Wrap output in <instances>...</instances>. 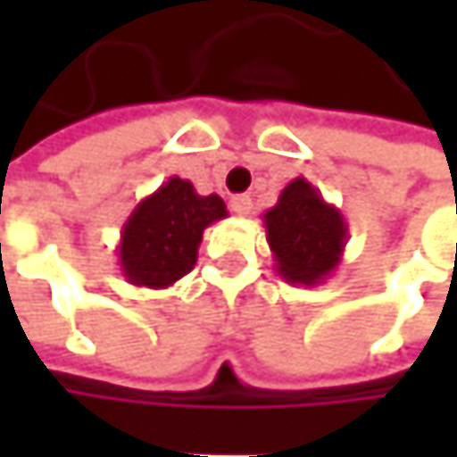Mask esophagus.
Here are the masks:
<instances>
[{"label": "esophagus", "mask_w": 457, "mask_h": 457, "mask_svg": "<svg viewBox=\"0 0 457 457\" xmlns=\"http://www.w3.org/2000/svg\"><path fill=\"white\" fill-rule=\"evenodd\" d=\"M229 209H232L237 217H245V214H251V198H248V195H235V198L229 201Z\"/></svg>", "instance_id": "1"}]
</instances>
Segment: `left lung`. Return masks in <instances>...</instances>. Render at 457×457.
Returning a JSON list of instances; mask_svg holds the SVG:
<instances>
[{"mask_svg":"<svg viewBox=\"0 0 457 457\" xmlns=\"http://www.w3.org/2000/svg\"><path fill=\"white\" fill-rule=\"evenodd\" d=\"M278 275L291 286H320L341 264L349 228L304 177L291 179L262 217Z\"/></svg>","mask_w":457,"mask_h":457,"instance_id":"left-lung-1","label":"left lung"}]
</instances>
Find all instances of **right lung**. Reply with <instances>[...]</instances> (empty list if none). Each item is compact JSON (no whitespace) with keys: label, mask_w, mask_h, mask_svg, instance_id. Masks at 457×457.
I'll return each mask as SVG.
<instances>
[{"label":"right lung","mask_w":457,"mask_h":457,"mask_svg":"<svg viewBox=\"0 0 457 457\" xmlns=\"http://www.w3.org/2000/svg\"><path fill=\"white\" fill-rule=\"evenodd\" d=\"M228 217L220 195H198L193 182L169 177L142 198L121 228L119 267L137 288H169L198 259L204 229Z\"/></svg>","instance_id":"obj_1"}]
</instances>
